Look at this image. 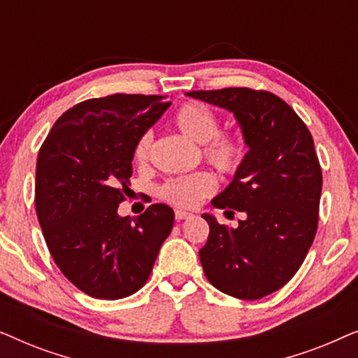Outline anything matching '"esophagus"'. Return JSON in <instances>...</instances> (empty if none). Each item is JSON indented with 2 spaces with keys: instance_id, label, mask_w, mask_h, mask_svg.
<instances>
[{
  "instance_id": "34e87169",
  "label": "esophagus",
  "mask_w": 358,
  "mask_h": 358,
  "mask_svg": "<svg viewBox=\"0 0 358 358\" xmlns=\"http://www.w3.org/2000/svg\"><path fill=\"white\" fill-rule=\"evenodd\" d=\"M174 217H176V220H178V222H182V220H187V218L192 217V213L184 212V210H176Z\"/></svg>"
}]
</instances>
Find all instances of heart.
<instances>
[{
	"label": "heart",
	"instance_id": "1",
	"mask_svg": "<svg viewBox=\"0 0 358 358\" xmlns=\"http://www.w3.org/2000/svg\"><path fill=\"white\" fill-rule=\"evenodd\" d=\"M174 124L195 143L203 145L202 155L220 173L234 174L241 168L246 145L239 134L233 130H218V119L207 106L199 102H185L176 110ZM153 136L145 131L138 136L134 146V159L136 164H145L150 159ZM217 187V180L208 171L169 179L163 184L159 194L166 202L179 208H194L207 199Z\"/></svg>",
	"mask_w": 358,
	"mask_h": 358
}]
</instances>
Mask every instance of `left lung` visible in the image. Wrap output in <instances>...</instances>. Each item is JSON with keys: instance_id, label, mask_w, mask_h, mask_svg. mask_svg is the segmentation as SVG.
Returning a JSON list of instances; mask_svg holds the SVG:
<instances>
[{"instance_id": "1", "label": "left lung", "mask_w": 358, "mask_h": 358, "mask_svg": "<svg viewBox=\"0 0 358 358\" xmlns=\"http://www.w3.org/2000/svg\"><path fill=\"white\" fill-rule=\"evenodd\" d=\"M187 96L233 112L249 146L231 184L212 200L215 208L246 218L227 228L202 215L210 227L199 251L205 277L229 296L259 300L295 275L316 236L322 173L313 136L268 91L224 87Z\"/></svg>"}]
</instances>
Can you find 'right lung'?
<instances>
[{"label": "right lung", "mask_w": 358, "mask_h": 358, "mask_svg": "<svg viewBox=\"0 0 358 358\" xmlns=\"http://www.w3.org/2000/svg\"><path fill=\"white\" fill-rule=\"evenodd\" d=\"M171 106L163 96L112 94L68 109L48 131L36 166V212L53 261L86 295L119 300L148 280L174 223L153 203L119 217L134 146Z\"/></svg>", "instance_id": "obj_1"}]
</instances>
